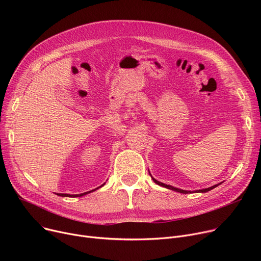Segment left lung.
Masks as SVG:
<instances>
[{"instance_id": "8db88e82", "label": "left lung", "mask_w": 261, "mask_h": 261, "mask_svg": "<svg viewBox=\"0 0 261 261\" xmlns=\"http://www.w3.org/2000/svg\"><path fill=\"white\" fill-rule=\"evenodd\" d=\"M151 175V174H150ZM151 177H152V180L154 181V183H156L158 185H160V186H163V187H166V188H168V189H171V190H174V191H177V193H181V194H189V193H191V191H187V190H183V189H179V188H175V187H173V186H170V185H167V184H164V183H161V182H159V181H156L154 177L151 175ZM221 184V183H220ZM219 184H216V185H214V186H212V187H208V188H204V189H200V190H197L196 193H206V191H208V190H211V189H214L215 187H217Z\"/></svg>"}]
</instances>
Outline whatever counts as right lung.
Returning <instances> with one entry per match:
<instances>
[{
	"label": "right lung",
	"instance_id": "add662e5",
	"mask_svg": "<svg viewBox=\"0 0 261 261\" xmlns=\"http://www.w3.org/2000/svg\"><path fill=\"white\" fill-rule=\"evenodd\" d=\"M101 186H102V185H101ZM98 188H99V187H98ZM96 189H97V188H96ZM96 189H93V190H91V191H94V190H96ZM91 191H88V193L80 194V195H67V194H57V195H58V196H61V197H81V196H85V195L91 193Z\"/></svg>",
	"mask_w": 261,
	"mask_h": 261
}]
</instances>
